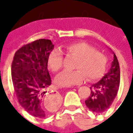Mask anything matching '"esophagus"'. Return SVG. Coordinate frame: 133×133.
<instances>
[{"label": "esophagus", "instance_id": "1", "mask_svg": "<svg viewBox=\"0 0 133 133\" xmlns=\"http://www.w3.org/2000/svg\"><path fill=\"white\" fill-rule=\"evenodd\" d=\"M78 87H79V86H78Z\"/></svg>", "mask_w": 133, "mask_h": 133}]
</instances>
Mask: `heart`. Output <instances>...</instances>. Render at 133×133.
Segmentation results:
<instances>
[{
    "mask_svg": "<svg viewBox=\"0 0 133 133\" xmlns=\"http://www.w3.org/2000/svg\"><path fill=\"white\" fill-rule=\"evenodd\" d=\"M64 50L68 55L78 57L75 70H65L55 78V83L60 87H69L83 82L86 78L90 81L101 78L105 71L107 59L105 55L85 42H75L67 45ZM64 54L60 49H55L48 56V66L54 72L63 68Z\"/></svg>",
    "mask_w": 133,
    "mask_h": 133,
    "instance_id": "heart-1",
    "label": "heart"
}]
</instances>
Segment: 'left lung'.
<instances>
[{"mask_svg":"<svg viewBox=\"0 0 133 133\" xmlns=\"http://www.w3.org/2000/svg\"><path fill=\"white\" fill-rule=\"evenodd\" d=\"M120 70L116 55L113 52V61L108 72L97 83L90 87V95L85 103L89 110L102 114L111 106L119 90Z\"/></svg>","mask_w":133,"mask_h":133,"instance_id":"1","label":"left lung"}]
</instances>
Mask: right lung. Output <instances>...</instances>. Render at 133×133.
<instances>
[{
    "instance_id": "add662e5",
    "label": "right lung",
    "mask_w": 133,
    "mask_h": 133,
    "mask_svg": "<svg viewBox=\"0 0 133 133\" xmlns=\"http://www.w3.org/2000/svg\"><path fill=\"white\" fill-rule=\"evenodd\" d=\"M53 48L50 40L33 41L16 51L11 65L12 81L18 103L25 111L38 118L52 114L61 102L58 94H46L51 85L48 61Z\"/></svg>"
}]
</instances>
